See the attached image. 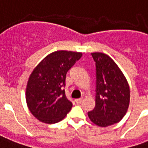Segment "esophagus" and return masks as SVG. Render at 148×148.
Returning <instances> with one entry per match:
<instances>
[{
	"instance_id": "obj_1",
	"label": "esophagus",
	"mask_w": 148,
	"mask_h": 148,
	"mask_svg": "<svg viewBox=\"0 0 148 148\" xmlns=\"http://www.w3.org/2000/svg\"><path fill=\"white\" fill-rule=\"evenodd\" d=\"M82 101H83V98H80V99H75V102H76L77 103H81Z\"/></svg>"
}]
</instances>
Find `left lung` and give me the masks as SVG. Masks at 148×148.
I'll list each match as a JSON object with an SVG mask.
<instances>
[{
    "label": "left lung",
    "instance_id": "left-lung-1",
    "mask_svg": "<svg viewBox=\"0 0 148 148\" xmlns=\"http://www.w3.org/2000/svg\"><path fill=\"white\" fill-rule=\"evenodd\" d=\"M92 56L96 66V107L88 116L96 125L107 127L118 123L125 115L130 102V85L109 56L93 52Z\"/></svg>",
    "mask_w": 148,
    "mask_h": 148
}]
</instances>
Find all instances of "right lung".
<instances>
[{
	"label": "right lung",
	"mask_w": 148,
	"mask_h": 148,
	"mask_svg": "<svg viewBox=\"0 0 148 148\" xmlns=\"http://www.w3.org/2000/svg\"><path fill=\"white\" fill-rule=\"evenodd\" d=\"M78 52L59 50L49 54L35 66L27 84L26 101L39 121L54 124L63 120L72 108L63 86L67 71L82 57Z\"/></svg>",
	"instance_id": "add662e5"
}]
</instances>
